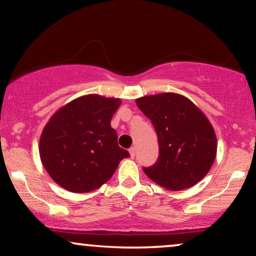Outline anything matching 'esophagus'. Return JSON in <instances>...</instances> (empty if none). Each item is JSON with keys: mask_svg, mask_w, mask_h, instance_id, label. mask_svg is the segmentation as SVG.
I'll return each mask as SVG.
<instances>
[{"mask_svg": "<svg viewBox=\"0 0 256 256\" xmlns=\"http://www.w3.org/2000/svg\"><path fill=\"white\" fill-rule=\"evenodd\" d=\"M135 154H136V150H135L134 146H132V148L129 149V155H130L132 158H134V157H135Z\"/></svg>", "mask_w": 256, "mask_h": 256, "instance_id": "obj_1", "label": "esophagus"}]
</instances>
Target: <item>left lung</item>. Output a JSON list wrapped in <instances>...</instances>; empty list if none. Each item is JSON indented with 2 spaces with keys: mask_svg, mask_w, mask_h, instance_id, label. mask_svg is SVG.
<instances>
[{
  "mask_svg": "<svg viewBox=\"0 0 256 256\" xmlns=\"http://www.w3.org/2000/svg\"><path fill=\"white\" fill-rule=\"evenodd\" d=\"M157 132L160 156L146 176L160 186L180 191L206 176L216 156V136L206 115L186 96L160 93L136 99Z\"/></svg>",
  "mask_w": 256,
  "mask_h": 256,
  "instance_id": "8db88e82",
  "label": "left lung"
}]
</instances>
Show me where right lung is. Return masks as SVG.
<instances>
[{
    "label": "right lung",
    "instance_id": "add662e5",
    "mask_svg": "<svg viewBox=\"0 0 256 256\" xmlns=\"http://www.w3.org/2000/svg\"><path fill=\"white\" fill-rule=\"evenodd\" d=\"M120 104V99L88 94L70 101L50 118L40 138V156L59 186L74 194L96 190L129 157L110 127Z\"/></svg>",
    "mask_w": 256,
    "mask_h": 256
}]
</instances>
